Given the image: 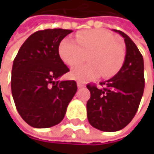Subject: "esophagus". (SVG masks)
I'll use <instances>...</instances> for the list:
<instances>
[{
    "instance_id": "esophagus-1",
    "label": "esophagus",
    "mask_w": 154,
    "mask_h": 154,
    "mask_svg": "<svg viewBox=\"0 0 154 154\" xmlns=\"http://www.w3.org/2000/svg\"><path fill=\"white\" fill-rule=\"evenodd\" d=\"M77 85L78 88H83V87H85V85L84 83H81V82H77Z\"/></svg>"
}]
</instances>
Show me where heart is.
I'll use <instances>...</instances> for the list:
<instances>
[{"instance_id": "heart-1", "label": "heart", "mask_w": 154, "mask_h": 154, "mask_svg": "<svg viewBox=\"0 0 154 154\" xmlns=\"http://www.w3.org/2000/svg\"><path fill=\"white\" fill-rule=\"evenodd\" d=\"M61 60L69 66L82 62L85 55L89 64L77 65L70 71L72 78L88 81L98 77L104 78L116 75L121 69L126 56L122 45L117 43L116 37L103 30H89L79 33L77 41L67 37L59 47Z\"/></svg>"}]
</instances>
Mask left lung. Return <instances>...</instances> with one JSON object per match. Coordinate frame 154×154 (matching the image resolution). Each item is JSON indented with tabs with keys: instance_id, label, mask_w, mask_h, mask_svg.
Segmentation results:
<instances>
[{
	"instance_id": "obj_1",
	"label": "left lung",
	"mask_w": 154,
	"mask_h": 154,
	"mask_svg": "<svg viewBox=\"0 0 154 154\" xmlns=\"http://www.w3.org/2000/svg\"><path fill=\"white\" fill-rule=\"evenodd\" d=\"M113 31L124 38V63L114 77L100 83L103 87L86 85L91 94L86 103L88 121L91 126L104 132L119 131L130 123L144 89L143 59L138 48L125 33Z\"/></svg>"
}]
</instances>
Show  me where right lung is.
<instances>
[{
    "instance_id": "right-lung-1",
    "label": "right lung",
    "mask_w": 154,
    "mask_h": 154,
    "mask_svg": "<svg viewBox=\"0 0 154 154\" xmlns=\"http://www.w3.org/2000/svg\"><path fill=\"white\" fill-rule=\"evenodd\" d=\"M71 32L54 28L32 34L13 61V100L21 118L33 128H47L59 124L77 93L74 80H59L69 71L60 57L59 46Z\"/></svg>"
}]
</instances>
